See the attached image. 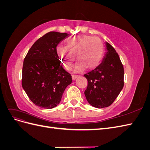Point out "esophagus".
Here are the masks:
<instances>
[{
  "label": "esophagus",
  "instance_id": "1",
  "mask_svg": "<svg viewBox=\"0 0 150 150\" xmlns=\"http://www.w3.org/2000/svg\"><path fill=\"white\" fill-rule=\"evenodd\" d=\"M78 77H79L78 75H72V79H73V80H74V79H76L77 78H78Z\"/></svg>",
  "mask_w": 150,
  "mask_h": 150
}]
</instances>
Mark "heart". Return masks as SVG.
Here are the masks:
<instances>
[{
    "label": "heart",
    "instance_id": "heart-1",
    "mask_svg": "<svg viewBox=\"0 0 150 150\" xmlns=\"http://www.w3.org/2000/svg\"><path fill=\"white\" fill-rule=\"evenodd\" d=\"M56 54L62 66L67 71L71 69L76 56L78 62L75 71L79 72L86 67L94 69L100 64L104 57V46L100 39L80 35L67 39L66 47L57 46Z\"/></svg>",
    "mask_w": 150,
    "mask_h": 150
}]
</instances>
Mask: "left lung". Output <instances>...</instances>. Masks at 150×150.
<instances>
[{
	"label": "left lung",
	"instance_id": "1",
	"mask_svg": "<svg viewBox=\"0 0 150 150\" xmlns=\"http://www.w3.org/2000/svg\"><path fill=\"white\" fill-rule=\"evenodd\" d=\"M107 51L96 69L84 75L88 80L84 94L93 106L103 108L115 101L124 86V68L118 54L106 42Z\"/></svg>",
	"mask_w": 150,
	"mask_h": 150
}]
</instances>
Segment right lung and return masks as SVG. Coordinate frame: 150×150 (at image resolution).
Listing matches in <instances>:
<instances>
[{
  "label": "right lung",
  "instance_id": "add662e5",
  "mask_svg": "<svg viewBox=\"0 0 150 150\" xmlns=\"http://www.w3.org/2000/svg\"><path fill=\"white\" fill-rule=\"evenodd\" d=\"M69 35L49 32L34 42L24 58L22 86L30 101L42 108L52 109L60 103L72 76L61 64L56 47Z\"/></svg>",
  "mask_w": 150,
  "mask_h": 150
}]
</instances>
